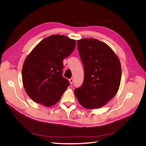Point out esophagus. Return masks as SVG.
Returning a JSON list of instances; mask_svg holds the SVG:
<instances>
[{
  "label": "esophagus",
  "mask_w": 146,
  "mask_h": 146,
  "mask_svg": "<svg viewBox=\"0 0 146 146\" xmlns=\"http://www.w3.org/2000/svg\"><path fill=\"white\" fill-rule=\"evenodd\" d=\"M69 82H70V83L72 85V84L73 82V78L70 79H69Z\"/></svg>",
  "instance_id": "1"
}]
</instances>
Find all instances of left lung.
I'll return each instance as SVG.
<instances>
[{"label": "left lung", "mask_w": 146, "mask_h": 146, "mask_svg": "<svg viewBox=\"0 0 146 146\" xmlns=\"http://www.w3.org/2000/svg\"><path fill=\"white\" fill-rule=\"evenodd\" d=\"M84 66L82 85L74 90L78 101L87 109L101 108L115 95L121 79V66L115 54L96 39L78 40Z\"/></svg>", "instance_id": "8db88e82"}]
</instances>
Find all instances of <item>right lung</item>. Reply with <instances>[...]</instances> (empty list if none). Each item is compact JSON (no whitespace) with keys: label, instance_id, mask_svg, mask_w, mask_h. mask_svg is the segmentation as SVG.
Listing matches in <instances>:
<instances>
[{"label":"right lung","instance_id":"obj_1","mask_svg":"<svg viewBox=\"0 0 146 146\" xmlns=\"http://www.w3.org/2000/svg\"><path fill=\"white\" fill-rule=\"evenodd\" d=\"M76 40L63 35L44 38L29 53L22 69L23 85L33 100L45 106L59 101L70 85L63 74V60L74 50Z\"/></svg>","mask_w":146,"mask_h":146}]
</instances>
